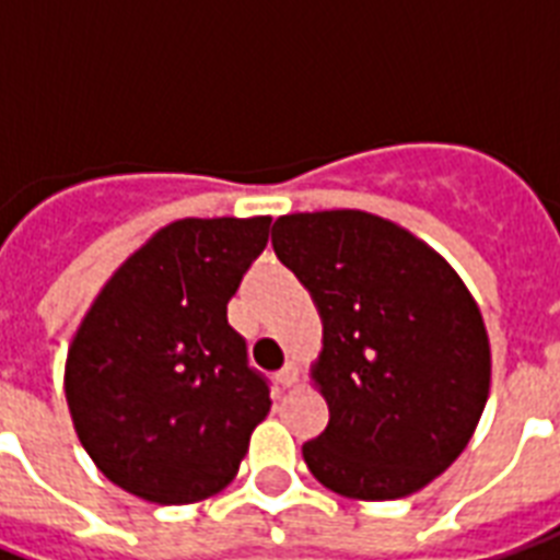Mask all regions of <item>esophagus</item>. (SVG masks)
<instances>
[{"instance_id": "1", "label": "esophagus", "mask_w": 560, "mask_h": 560, "mask_svg": "<svg viewBox=\"0 0 560 560\" xmlns=\"http://www.w3.org/2000/svg\"><path fill=\"white\" fill-rule=\"evenodd\" d=\"M296 377H299L296 363H284V366L276 372V383H279V386H284V389H288V386H293V383H296Z\"/></svg>"}]
</instances>
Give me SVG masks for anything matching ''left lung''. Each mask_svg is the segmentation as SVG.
<instances>
[{"instance_id":"obj_1","label":"left lung","mask_w":560,"mask_h":560,"mask_svg":"<svg viewBox=\"0 0 560 560\" xmlns=\"http://www.w3.org/2000/svg\"><path fill=\"white\" fill-rule=\"evenodd\" d=\"M272 249L323 316L314 381L331 418L302 444L305 465L351 500L416 494L465 451L488 400L491 346L465 281L358 209L284 214Z\"/></svg>"}]
</instances>
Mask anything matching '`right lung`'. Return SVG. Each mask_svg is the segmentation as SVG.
I'll return each instance as SVG.
<instances>
[{
	"instance_id": "1",
	"label": "right lung",
	"mask_w": 560,
	"mask_h": 560,
	"mask_svg": "<svg viewBox=\"0 0 560 560\" xmlns=\"http://www.w3.org/2000/svg\"><path fill=\"white\" fill-rule=\"evenodd\" d=\"M267 235L270 218L174 220L113 272L69 346L74 433L109 482L148 503L223 491L270 412L226 319Z\"/></svg>"
}]
</instances>
